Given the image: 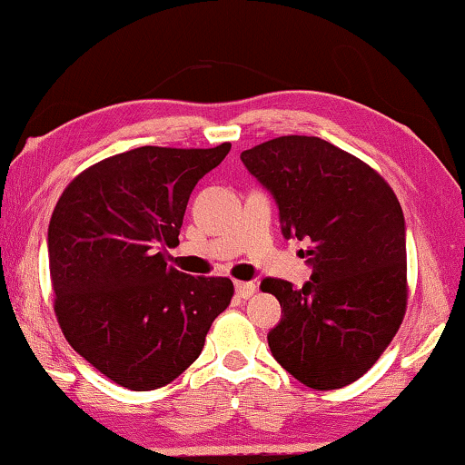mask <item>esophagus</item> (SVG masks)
<instances>
[{
    "mask_svg": "<svg viewBox=\"0 0 465 465\" xmlns=\"http://www.w3.org/2000/svg\"><path fill=\"white\" fill-rule=\"evenodd\" d=\"M257 291V284L254 282H235V292H238L240 299H251Z\"/></svg>",
    "mask_w": 465,
    "mask_h": 465,
    "instance_id": "1",
    "label": "esophagus"
}]
</instances>
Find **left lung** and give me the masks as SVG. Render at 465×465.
I'll use <instances>...</instances> for the list:
<instances>
[{
    "label": "left lung",
    "instance_id": "8db88e82",
    "mask_svg": "<svg viewBox=\"0 0 465 465\" xmlns=\"http://www.w3.org/2000/svg\"><path fill=\"white\" fill-rule=\"evenodd\" d=\"M276 200L286 240H307L312 276L295 289L267 278L282 307L272 356L313 390L361 379L407 310V225L401 202L371 166L318 136H280L240 153Z\"/></svg>",
    "mask_w": 465,
    "mask_h": 465
}]
</instances>
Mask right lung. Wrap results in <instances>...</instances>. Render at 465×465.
Returning <instances> with one entry per match:
<instances>
[{
    "instance_id": "add662e5",
    "label": "right lung",
    "mask_w": 465,
    "mask_h": 465,
    "mask_svg": "<svg viewBox=\"0 0 465 465\" xmlns=\"http://www.w3.org/2000/svg\"><path fill=\"white\" fill-rule=\"evenodd\" d=\"M230 149H130L77 174L56 202L48 254L58 324L122 388L179 377L230 305V278L187 276L164 259L193 187Z\"/></svg>"
}]
</instances>
